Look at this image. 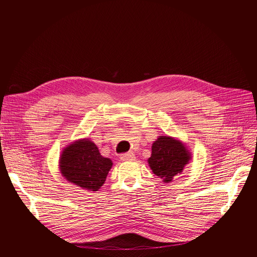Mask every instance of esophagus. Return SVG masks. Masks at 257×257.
Masks as SVG:
<instances>
[{
	"mask_svg": "<svg viewBox=\"0 0 257 257\" xmlns=\"http://www.w3.org/2000/svg\"><path fill=\"white\" fill-rule=\"evenodd\" d=\"M120 158H121V160L124 161V162H127V161H134V160H135V155H134L132 152H130V153H126V154L122 155Z\"/></svg>",
	"mask_w": 257,
	"mask_h": 257,
	"instance_id": "esophagus-1",
	"label": "esophagus"
}]
</instances>
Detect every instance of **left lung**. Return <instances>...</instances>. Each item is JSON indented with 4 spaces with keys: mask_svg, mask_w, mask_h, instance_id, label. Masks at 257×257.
Here are the masks:
<instances>
[{
    "mask_svg": "<svg viewBox=\"0 0 257 257\" xmlns=\"http://www.w3.org/2000/svg\"><path fill=\"white\" fill-rule=\"evenodd\" d=\"M190 160L191 154L184 143L170 136H160L153 143L148 162L154 174L169 183L183 172Z\"/></svg>",
    "mask_w": 257,
    "mask_h": 257,
    "instance_id": "1",
    "label": "left lung"
}]
</instances>
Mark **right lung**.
Returning <instances> with one entry per match:
<instances>
[{
    "label": "right lung",
    "mask_w": 257,
    "mask_h": 257,
    "mask_svg": "<svg viewBox=\"0 0 257 257\" xmlns=\"http://www.w3.org/2000/svg\"><path fill=\"white\" fill-rule=\"evenodd\" d=\"M112 166V161L102 157L89 139H79L66 146L59 162L61 174L67 181L89 191H97L102 186Z\"/></svg>",
    "instance_id": "right-lung-1"
}]
</instances>
